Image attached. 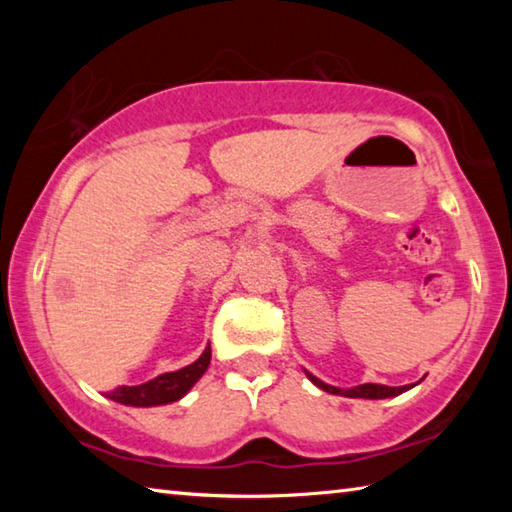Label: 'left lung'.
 <instances>
[{
  "label": "left lung",
  "mask_w": 512,
  "mask_h": 512,
  "mask_svg": "<svg viewBox=\"0 0 512 512\" xmlns=\"http://www.w3.org/2000/svg\"><path fill=\"white\" fill-rule=\"evenodd\" d=\"M305 375L309 377V381H314L320 391L332 393V395H343V397H354V400H359V397L361 400H386V397H397L404 391H409V388H413V386H381V384H359L352 388H336V386L325 384V381H320L318 377H314L307 370H305Z\"/></svg>",
  "instance_id": "1"
}]
</instances>
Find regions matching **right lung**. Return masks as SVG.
Instances as JSON below:
<instances>
[{
  "instance_id": "1",
  "label": "right lung",
  "mask_w": 512,
  "mask_h": 512,
  "mask_svg": "<svg viewBox=\"0 0 512 512\" xmlns=\"http://www.w3.org/2000/svg\"><path fill=\"white\" fill-rule=\"evenodd\" d=\"M210 359H212V348L207 345L201 357H198L194 363H189V366L173 372H164V375L146 381V384H140V386H119L117 391L106 393V397H110L112 402H119L126 406H144V409H149V406L178 402L180 397H185L189 391H192L196 381L205 375L207 366H210Z\"/></svg>"
}]
</instances>
